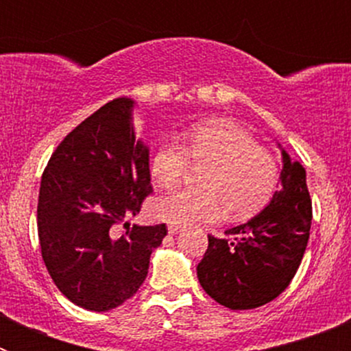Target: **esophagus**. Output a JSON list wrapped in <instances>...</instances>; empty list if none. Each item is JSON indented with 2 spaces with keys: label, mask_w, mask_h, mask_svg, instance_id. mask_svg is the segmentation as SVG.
Returning a JSON list of instances; mask_svg holds the SVG:
<instances>
[{
  "label": "esophagus",
  "mask_w": 351,
  "mask_h": 351,
  "mask_svg": "<svg viewBox=\"0 0 351 351\" xmlns=\"http://www.w3.org/2000/svg\"><path fill=\"white\" fill-rule=\"evenodd\" d=\"M182 226L181 225H169V234L173 235V234H178V232H181Z\"/></svg>",
  "instance_id": "34e87169"
}]
</instances>
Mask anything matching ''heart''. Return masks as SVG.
Returning a JSON list of instances; mask_svg holds the SVG:
<instances>
[{
  "mask_svg": "<svg viewBox=\"0 0 351 351\" xmlns=\"http://www.w3.org/2000/svg\"><path fill=\"white\" fill-rule=\"evenodd\" d=\"M181 142L167 141L154 151V181L163 188L178 186L191 160L195 165H209L200 178L204 190H181L156 198L151 214L160 221H218L226 209L235 219L250 218L274 195L280 181L278 163L246 130L228 121H213L188 130Z\"/></svg>",
  "mask_w": 351,
  "mask_h": 351,
  "instance_id": "obj_1",
  "label": "heart"
}]
</instances>
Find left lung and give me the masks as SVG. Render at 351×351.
<instances>
[{"instance_id":"obj_1","label":"left lung","mask_w":351,"mask_h":351,"mask_svg":"<svg viewBox=\"0 0 351 351\" xmlns=\"http://www.w3.org/2000/svg\"><path fill=\"white\" fill-rule=\"evenodd\" d=\"M281 188L255 218L209 235L197 265L207 295L230 309H255L271 302L293 280L311 230V198L306 170L281 149Z\"/></svg>"}]
</instances>
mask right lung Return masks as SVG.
I'll return each instance as SVG.
<instances>
[{
    "mask_svg": "<svg viewBox=\"0 0 351 351\" xmlns=\"http://www.w3.org/2000/svg\"><path fill=\"white\" fill-rule=\"evenodd\" d=\"M132 98H116L71 130L40 184L42 258L60 291L89 311H108L137 293L153 250L167 235L126 221L151 191L149 147L137 141ZM127 232L119 234V225Z\"/></svg>",
    "mask_w": 351,
    "mask_h": 351,
    "instance_id": "1",
    "label": "right lung"
}]
</instances>
